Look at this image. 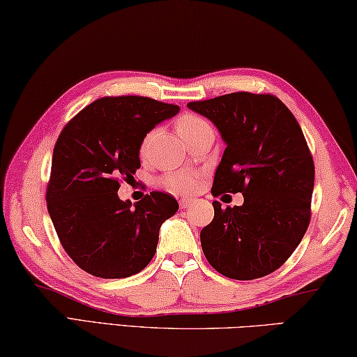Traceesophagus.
<instances>
[{
    "mask_svg": "<svg viewBox=\"0 0 357 357\" xmlns=\"http://www.w3.org/2000/svg\"><path fill=\"white\" fill-rule=\"evenodd\" d=\"M190 203H192L190 198H183V199H179V207L181 209H185V207L190 206Z\"/></svg>",
    "mask_w": 357,
    "mask_h": 357,
    "instance_id": "obj_1",
    "label": "esophagus"
}]
</instances>
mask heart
<instances>
[{"label":"heart","mask_w":357,"mask_h":357,"mask_svg":"<svg viewBox=\"0 0 357 357\" xmlns=\"http://www.w3.org/2000/svg\"><path fill=\"white\" fill-rule=\"evenodd\" d=\"M174 128H176L178 134L187 142V144L195 137H198L199 134L212 129L209 121L203 119L201 115L192 114V112H185L183 115H179L176 121H174ZM153 135L154 132H148L145 137L142 139L140 146H139V153L142 158H145L148 151H150V144H151ZM159 184L164 187L165 190L172 193H178V195H189V193H193L198 189L199 174L190 170L168 172L159 179Z\"/></svg>","instance_id":"1"}]
</instances>
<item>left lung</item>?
Returning <instances> with one entry per match:
<instances>
[{
    "instance_id": "1",
    "label": "left lung",
    "mask_w": 357,
    "mask_h": 357,
    "mask_svg": "<svg viewBox=\"0 0 357 357\" xmlns=\"http://www.w3.org/2000/svg\"><path fill=\"white\" fill-rule=\"evenodd\" d=\"M226 144L212 195L242 192V206L222 209L201 229L213 268L238 281L273 273L306 234L314 190V159L296 119L270 93L236 92L189 102Z\"/></svg>"
}]
</instances>
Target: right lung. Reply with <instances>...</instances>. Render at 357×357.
<instances>
[{
    "instance_id": "add662e5",
    "label": "right lung",
    "mask_w": 357,
    "mask_h": 357,
    "mask_svg": "<svg viewBox=\"0 0 357 357\" xmlns=\"http://www.w3.org/2000/svg\"><path fill=\"white\" fill-rule=\"evenodd\" d=\"M179 107L148 96H105L84 107L59 134L51 160L47 207L67 255L96 278L116 280L144 270L156 252L159 228L178 201L153 190L131 206L121 181L140 168L146 132Z\"/></svg>"
}]
</instances>
